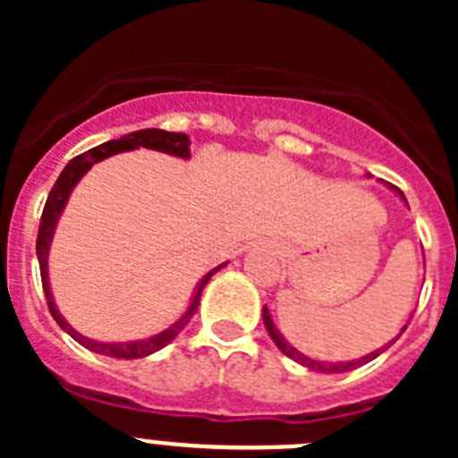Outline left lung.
<instances>
[{
  "label": "left lung",
  "mask_w": 458,
  "mask_h": 458,
  "mask_svg": "<svg viewBox=\"0 0 458 458\" xmlns=\"http://www.w3.org/2000/svg\"><path fill=\"white\" fill-rule=\"evenodd\" d=\"M394 190H396V194H399V197L406 201V197H403L402 190H399V188H394ZM261 317H264V326H266V330H268L270 339L275 342V346H277V349L282 351L286 358L295 360L298 365L307 367V369H311V371H318V374H342V371H351V369H355V367H360V365H367V362H371L374 358H378V355L383 353L387 346H390V344H394V342H390L387 346H383V349H376L374 353L362 355V358H358V360H349V362H326V360L307 358L305 353H301L298 349H293V346H291V344L284 339V335L277 330V326L273 323V317H270V311H268V307H266V305H264V314H261ZM403 330H406V326H403Z\"/></svg>",
  "instance_id": "1"
}]
</instances>
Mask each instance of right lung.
I'll return each mask as SVG.
<instances>
[{"mask_svg": "<svg viewBox=\"0 0 458 458\" xmlns=\"http://www.w3.org/2000/svg\"><path fill=\"white\" fill-rule=\"evenodd\" d=\"M140 147L169 153V156L183 157V160H188L190 157V137L185 135V132H167V131H160V128H147V131H137V132H131V135H123L121 140H109L105 141V144H100V147L82 153V156L72 157L71 163L64 167V172L59 174L56 183L52 185L50 194H47L46 208H43V216H40L38 238H36V254H38L40 279H43V291H46V301H47V307H50L52 318H55V321L59 323V327L66 330L75 342L82 344L84 349L93 351V353L107 355V358H119V360L147 358V355L165 349V346H167V344L172 342V339L176 337L185 326H188L190 318L194 317V311H197V307H199V301H201V291H204V286L208 284V279L213 277L217 270H222L226 266L225 261V264L208 270V273L197 282V286H194V293L192 298H190L188 310L181 314L179 321H174L167 330L153 335V337L148 339H137V342H96V339H89L84 337V335H80L78 330H72L71 323L59 314L50 291V277H47V254H50V242H52V236H55L56 222H59L64 208H66L68 197H71L72 188L80 183V179H82L84 174H87L93 165L105 160V157L114 156V153L132 151V148H140Z\"/></svg>", "mask_w": 458, "mask_h": 458, "instance_id": "obj_1", "label": "right lung"}]
</instances>
